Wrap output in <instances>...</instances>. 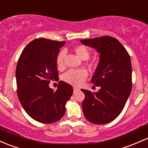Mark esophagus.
<instances>
[{
    "instance_id": "esophagus-1",
    "label": "esophagus",
    "mask_w": 148,
    "mask_h": 148,
    "mask_svg": "<svg viewBox=\"0 0 148 148\" xmlns=\"http://www.w3.org/2000/svg\"><path fill=\"white\" fill-rule=\"evenodd\" d=\"M79 88H76V87H74L73 88V92H74V93L75 92H77V91L79 90Z\"/></svg>"
}]
</instances>
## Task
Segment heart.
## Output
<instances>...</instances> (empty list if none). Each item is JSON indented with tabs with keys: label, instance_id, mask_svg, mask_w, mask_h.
Instances as JSON below:
<instances>
[{
	"label": "heart",
	"instance_id": "heart-1",
	"mask_svg": "<svg viewBox=\"0 0 148 148\" xmlns=\"http://www.w3.org/2000/svg\"><path fill=\"white\" fill-rule=\"evenodd\" d=\"M74 51L77 56L82 60H88L90 56V51L83 45H78L74 48ZM65 52L62 51L58 54L56 58V64L59 68H63L64 65V58ZM88 77V72L84 69L70 70L63 75V80L65 82L75 85H79Z\"/></svg>",
	"mask_w": 148,
	"mask_h": 148
}]
</instances>
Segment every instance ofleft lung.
<instances>
[{
  "label": "left lung",
  "mask_w": 148,
  "mask_h": 148,
  "mask_svg": "<svg viewBox=\"0 0 148 148\" xmlns=\"http://www.w3.org/2000/svg\"><path fill=\"white\" fill-rule=\"evenodd\" d=\"M96 49L100 62L92 77L97 92L81 89L85 97L82 108L85 118L94 124L109 123L121 113L132 90V65L129 53L111 36L81 40Z\"/></svg>",
  "instance_id": "obj_1"
}]
</instances>
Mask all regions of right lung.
Listing matches in <instances>:
<instances>
[{
	"label": "right lung",
	"instance_id": "1",
	"mask_svg": "<svg viewBox=\"0 0 148 148\" xmlns=\"http://www.w3.org/2000/svg\"><path fill=\"white\" fill-rule=\"evenodd\" d=\"M65 41L37 38L21 53L16 71L17 94L28 115L41 123H53L63 118L65 104L72 96L71 85L59 81L56 91L51 80L58 79L56 58Z\"/></svg>",
	"mask_w": 148,
	"mask_h": 148
}]
</instances>
